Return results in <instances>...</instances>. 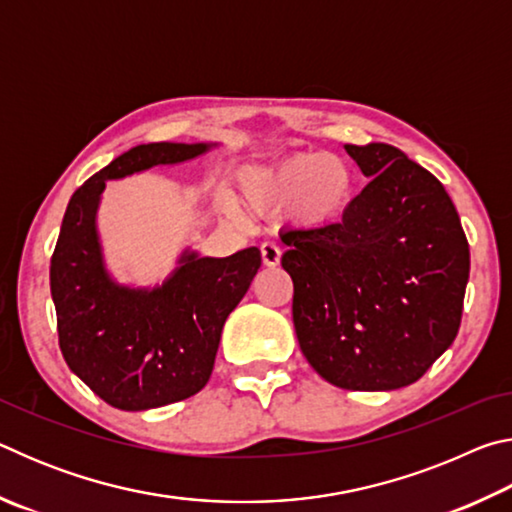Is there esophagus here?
I'll return each instance as SVG.
<instances>
[{
  "mask_svg": "<svg viewBox=\"0 0 512 512\" xmlns=\"http://www.w3.org/2000/svg\"><path fill=\"white\" fill-rule=\"evenodd\" d=\"M259 253H262V262H264V266H268V268H273V266H277V264H280L282 250H280V246H275V244H271V241H264V244H262V246H259Z\"/></svg>",
  "mask_w": 512,
  "mask_h": 512,
  "instance_id": "1",
  "label": "esophagus"
}]
</instances>
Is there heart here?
Returning <instances> with one entry per match:
<instances>
[{
	"label": "heart",
	"mask_w": 512,
	"mask_h": 512,
	"mask_svg": "<svg viewBox=\"0 0 512 512\" xmlns=\"http://www.w3.org/2000/svg\"><path fill=\"white\" fill-rule=\"evenodd\" d=\"M239 194L257 214H280L293 207L298 221L314 228L343 219L354 196L350 164L339 155L320 151L293 153L275 167L246 169L239 176ZM225 205L228 198H223Z\"/></svg>",
	"instance_id": "b5f03b06"
}]
</instances>
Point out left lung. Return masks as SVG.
<instances>
[{
	"label": "left lung",
	"instance_id": "8db88e82",
	"mask_svg": "<svg viewBox=\"0 0 512 512\" xmlns=\"http://www.w3.org/2000/svg\"><path fill=\"white\" fill-rule=\"evenodd\" d=\"M345 151L370 183L343 219L280 235L293 327L329 384L395 391L454 343L470 246L445 187L404 151L384 142Z\"/></svg>",
	"mask_w": 512,
	"mask_h": 512
}]
</instances>
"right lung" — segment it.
<instances>
[{
  "mask_svg": "<svg viewBox=\"0 0 512 512\" xmlns=\"http://www.w3.org/2000/svg\"><path fill=\"white\" fill-rule=\"evenodd\" d=\"M219 142H151L121 153L76 189L51 257V298L69 370L103 402L149 411L187 400L212 375L221 332L262 266L257 248L203 257L185 248L153 287L119 282L97 214L108 180L201 158Z\"/></svg>",
  "mask_w": 512,
  "mask_h": 512,
  "instance_id": "1",
  "label": "right lung"
}]
</instances>
